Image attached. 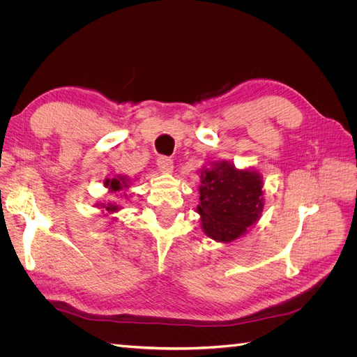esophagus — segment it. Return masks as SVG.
<instances>
[{"instance_id": "obj_1", "label": "esophagus", "mask_w": 357, "mask_h": 357, "mask_svg": "<svg viewBox=\"0 0 357 357\" xmlns=\"http://www.w3.org/2000/svg\"><path fill=\"white\" fill-rule=\"evenodd\" d=\"M156 165L162 172H171L172 168H174V164H172V159L168 156H159L156 160Z\"/></svg>"}]
</instances>
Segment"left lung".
<instances>
[{"label":"left lung","instance_id":"left-lung-1","mask_svg":"<svg viewBox=\"0 0 357 357\" xmlns=\"http://www.w3.org/2000/svg\"><path fill=\"white\" fill-rule=\"evenodd\" d=\"M199 201L204 232L215 241H234L256 223L264 210L262 177L253 169L218 162L201 172Z\"/></svg>","mask_w":357,"mask_h":357}]
</instances>
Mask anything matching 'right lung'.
Listing matches in <instances>:
<instances>
[{
  "label": "right lung",
  "instance_id": "add662e5",
  "mask_svg": "<svg viewBox=\"0 0 357 357\" xmlns=\"http://www.w3.org/2000/svg\"><path fill=\"white\" fill-rule=\"evenodd\" d=\"M104 186L109 188V190L112 193H116L123 188H128V183H126V178L125 177H121L117 176L114 178H105L104 180ZM101 208H105V211L109 213H116L117 210H121V207L116 202H107V204H101Z\"/></svg>",
  "mask_w": 357,
  "mask_h": 357
}]
</instances>
